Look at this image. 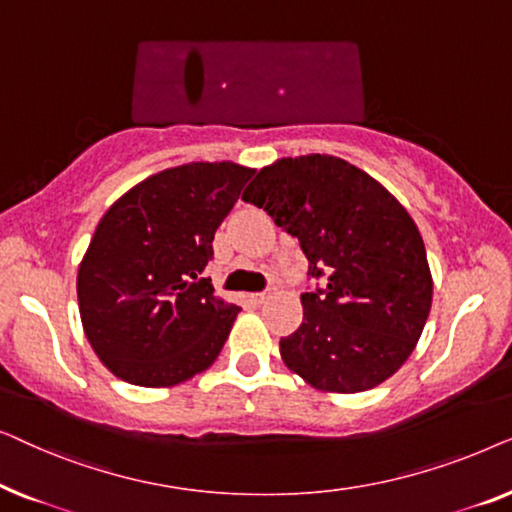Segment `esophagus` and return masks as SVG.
Wrapping results in <instances>:
<instances>
[{
    "label": "esophagus",
    "mask_w": 512,
    "mask_h": 512,
    "mask_svg": "<svg viewBox=\"0 0 512 512\" xmlns=\"http://www.w3.org/2000/svg\"><path fill=\"white\" fill-rule=\"evenodd\" d=\"M270 296H272V289L268 286V289H263V291H256V293H251V300H254L256 305H263L265 300H270Z\"/></svg>",
    "instance_id": "1"
}]
</instances>
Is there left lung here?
Here are the masks:
<instances>
[{
  "mask_svg": "<svg viewBox=\"0 0 512 512\" xmlns=\"http://www.w3.org/2000/svg\"><path fill=\"white\" fill-rule=\"evenodd\" d=\"M242 200L298 237L307 279H317L300 296L303 324L279 340L286 366L338 394L394 375L433 296L422 235L401 202L359 167L319 153L263 167Z\"/></svg>",
  "mask_w": 512,
  "mask_h": 512,
  "instance_id": "8db88e82",
  "label": "left lung"
}]
</instances>
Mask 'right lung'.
I'll list each match as a JSON object with an SVG mask.
<instances>
[{
    "label": "right lung",
    "mask_w": 512,
    "mask_h": 512,
    "mask_svg": "<svg viewBox=\"0 0 512 512\" xmlns=\"http://www.w3.org/2000/svg\"><path fill=\"white\" fill-rule=\"evenodd\" d=\"M254 170L191 163L130 188L97 223L76 293L104 366L139 387H172L209 368L240 307L202 277L212 240Z\"/></svg>",
    "instance_id": "obj_1"
}]
</instances>
